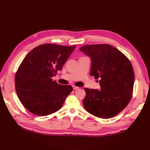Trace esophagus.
Here are the masks:
<instances>
[{"instance_id": "obj_1", "label": "esophagus", "mask_w": 150, "mask_h": 150, "mask_svg": "<svg viewBox=\"0 0 150 150\" xmlns=\"http://www.w3.org/2000/svg\"><path fill=\"white\" fill-rule=\"evenodd\" d=\"M72 87H73V88H74V90H76V89H78V88H79V87H78V86H75V85L72 86Z\"/></svg>"}]
</instances>
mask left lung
Masks as SVG:
<instances>
[{
	"label": "left lung",
	"instance_id": "8db88e82",
	"mask_svg": "<svg viewBox=\"0 0 150 150\" xmlns=\"http://www.w3.org/2000/svg\"><path fill=\"white\" fill-rule=\"evenodd\" d=\"M80 50L91 58L90 75L100 79L101 87L100 91L84 89L85 109L101 119L114 117L127 107L132 98L134 73L130 61L109 44L85 45Z\"/></svg>",
	"mask_w": 150,
	"mask_h": 150
}]
</instances>
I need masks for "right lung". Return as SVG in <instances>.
Returning a JSON list of instances; mask_svg holds the SVG:
<instances>
[{
	"label": "right lung",
	"instance_id": "add662e5",
	"mask_svg": "<svg viewBox=\"0 0 150 150\" xmlns=\"http://www.w3.org/2000/svg\"><path fill=\"white\" fill-rule=\"evenodd\" d=\"M75 47L44 44L23 59L16 73L15 88L21 103L30 112L45 116L61 108L73 88L58 84L52 77L62 69Z\"/></svg>",
	"mask_w": 150,
	"mask_h": 150
}]
</instances>
